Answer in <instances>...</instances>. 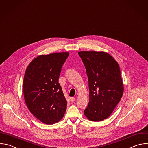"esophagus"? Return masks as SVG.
Returning <instances> with one entry per match:
<instances>
[{
	"label": "esophagus",
	"mask_w": 148,
	"mask_h": 148,
	"mask_svg": "<svg viewBox=\"0 0 148 148\" xmlns=\"http://www.w3.org/2000/svg\"><path fill=\"white\" fill-rule=\"evenodd\" d=\"M75 101V98H74V97H70V101H71V102H74Z\"/></svg>",
	"instance_id": "34e87169"
}]
</instances>
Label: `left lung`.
<instances>
[{
  "mask_svg": "<svg viewBox=\"0 0 148 148\" xmlns=\"http://www.w3.org/2000/svg\"><path fill=\"white\" fill-rule=\"evenodd\" d=\"M78 55L85 67L89 89V102L84 113L91 121H102L110 116L123 94L120 67L105 52L83 51Z\"/></svg>",
  "mask_w": 148,
  "mask_h": 148,
  "instance_id": "left-lung-1",
  "label": "left lung"
}]
</instances>
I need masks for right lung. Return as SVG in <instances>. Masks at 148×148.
Instances as JSON below:
<instances>
[{"mask_svg": "<svg viewBox=\"0 0 148 148\" xmlns=\"http://www.w3.org/2000/svg\"><path fill=\"white\" fill-rule=\"evenodd\" d=\"M69 53L40 55L26 69L23 81L25 103L41 122L53 124L64 116L67 105L59 78Z\"/></svg>", "mask_w": 148, "mask_h": 148, "instance_id": "right-lung-1", "label": "right lung"}]
</instances>
